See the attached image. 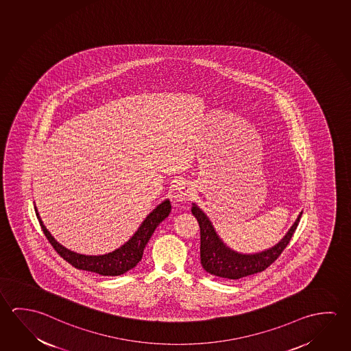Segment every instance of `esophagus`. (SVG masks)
I'll return each mask as SVG.
<instances>
[{"label": "esophagus", "mask_w": 351, "mask_h": 351, "mask_svg": "<svg viewBox=\"0 0 351 351\" xmlns=\"http://www.w3.org/2000/svg\"><path fill=\"white\" fill-rule=\"evenodd\" d=\"M193 195V190L192 187L184 182H178L173 190V199L178 203L187 202L191 199V197Z\"/></svg>", "instance_id": "34e87169"}]
</instances>
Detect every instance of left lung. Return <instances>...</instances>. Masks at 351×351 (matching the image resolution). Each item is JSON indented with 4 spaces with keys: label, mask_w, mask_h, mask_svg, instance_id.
<instances>
[{
    "label": "left lung",
    "mask_w": 351,
    "mask_h": 351,
    "mask_svg": "<svg viewBox=\"0 0 351 351\" xmlns=\"http://www.w3.org/2000/svg\"><path fill=\"white\" fill-rule=\"evenodd\" d=\"M192 214L197 219L201 229V265L206 271L213 276L225 279H241L267 269L280 254L291 240L293 232L300 223L302 212L276 246L262 252L243 254L228 247L219 237L212 221L195 203H192Z\"/></svg>",
    "instance_id": "8db88e82"
}]
</instances>
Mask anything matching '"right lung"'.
Returning a JSON list of instances; mask_svg holds the SVG:
<instances>
[{
	"label": "right lung",
	"mask_w": 351,
	"mask_h": 351,
	"mask_svg": "<svg viewBox=\"0 0 351 351\" xmlns=\"http://www.w3.org/2000/svg\"><path fill=\"white\" fill-rule=\"evenodd\" d=\"M34 208L41 229L47 236V240L64 261H67L69 265H73L77 269L88 270V271H93L105 276H121L138 265L139 261L143 256L144 247L149 241L153 232L156 231L158 225L169 217V213L171 212L170 201L165 199L161 202L160 204L156 206L153 209V212H150L147 215V218L144 219L138 230L136 231L132 237L125 242L121 247L105 254L88 256V254H81V253L71 251L69 248L62 246L60 242L56 241L55 237L50 234V231L47 230V226L43 223L38 209L36 207Z\"/></svg>",
	"instance_id": "obj_1"
}]
</instances>
